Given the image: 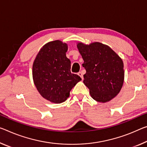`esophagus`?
<instances>
[{
    "instance_id": "obj_1",
    "label": "esophagus",
    "mask_w": 147,
    "mask_h": 147,
    "mask_svg": "<svg viewBox=\"0 0 147 147\" xmlns=\"http://www.w3.org/2000/svg\"><path fill=\"white\" fill-rule=\"evenodd\" d=\"M78 76H80L81 78H82V79L84 78H83V74H82V72H79V73H78Z\"/></svg>"
}]
</instances>
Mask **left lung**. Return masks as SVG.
Returning <instances> with one entry per match:
<instances>
[{"label":"left lung","instance_id":"obj_1","mask_svg":"<svg viewBox=\"0 0 147 147\" xmlns=\"http://www.w3.org/2000/svg\"><path fill=\"white\" fill-rule=\"evenodd\" d=\"M86 73L83 82L91 97L97 102L107 103L119 94L124 80V63L109 46L95 42L77 43Z\"/></svg>","mask_w":147,"mask_h":147}]
</instances>
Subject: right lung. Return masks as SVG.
<instances>
[{
  "instance_id": "1",
  "label": "right lung",
  "mask_w": 147,
  "mask_h": 147,
  "mask_svg": "<svg viewBox=\"0 0 147 147\" xmlns=\"http://www.w3.org/2000/svg\"><path fill=\"white\" fill-rule=\"evenodd\" d=\"M67 50V44L61 40L49 42L42 47L32 64L34 86L41 96L51 103L66 101L72 88L82 80L71 73Z\"/></svg>"
}]
</instances>
